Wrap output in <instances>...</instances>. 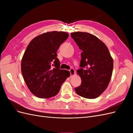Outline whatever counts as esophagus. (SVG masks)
<instances>
[{
    "label": "esophagus",
    "mask_w": 133,
    "mask_h": 133,
    "mask_svg": "<svg viewBox=\"0 0 133 133\" xmlns=\"http://www.w3.org/2000/svg\"><path fill=\"white\" fill-rule=\"evenodd\" d=\"M70 73L71 76H73V75H75V70L73 69V68H71V69H70Z\"/></svg>",
    "instance_id": "obj_1"
}]
</instances>
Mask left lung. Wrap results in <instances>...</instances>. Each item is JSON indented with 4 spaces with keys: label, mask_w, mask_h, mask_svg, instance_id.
<instances>
[{
    "label": "left lung",
    "mask_w": 133,
    "mask_h": 133,
    "mask_svg": "<svg viewBox=\"0 0 133 133\" xmlns=\"http://www.w3.org/2000/svg\"><path fill=\"white\" fill-rule=\"evenodd\" d=\"M71 37L82 50L77 74L82 79L80 86L75 88L78 95L87 99H95L105 90L110 81L113 60L107 46L91 34L76 31Z\"/></svg>",
    "instance_id": "8db88e82"
}]
</instances>
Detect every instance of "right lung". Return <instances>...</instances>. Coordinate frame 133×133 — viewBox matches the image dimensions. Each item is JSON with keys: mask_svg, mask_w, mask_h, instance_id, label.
I'll return each mask as SVG.
<instances>
[{"mask_svg": "<svg viewBox=\"0 0 133 133\" xmlns=\"http://www.w3.org/2000/svg\"><path fill=\"white\" fill-rule=\"evenodd\" d=\"M69 34L53 31L42 34L28 44L21 62L23 78L30 91L40 98L57 95L62 84L70 76L69 71L59 69L57 51Z\"/></svg>", "mask_w": 133, "mask_h": 133, "instance_id": "right-lung-1", "label": "right lung"}]
</instances>
